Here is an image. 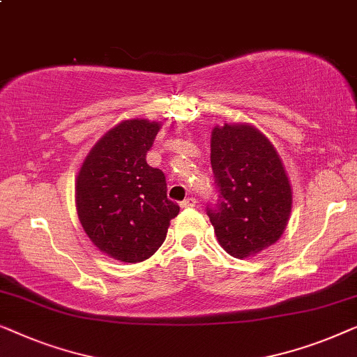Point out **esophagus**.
<instances>
[{
    "instance_id": "34e87169",
    "label": "esophagus",
    "mask_w": 357,
    "mask_h": 357,
    "mask_svg": "<svg viewBox=\"0 0 357 357\" xmlns=\"http://www.w3.org/2000/svg\"><path fill=\"white\" fill-rule=\"evenodd\" d=\"M195 204H197V200H195L194 197H188V199H184L183 202H181V207H183V208H192V207H195Z\"/></svg>"
}]
</instances>
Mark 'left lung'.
I'll list each match as a JSON object with an SVG mask.
<instances>
[{"label": "left lung", "instance_id": "left-lung-1", "mask_svg": "<svg viewBox=\"0 0 357 357\" xmlns=\"http://www.w3.org/2000/svg\"><path fill=\"white\" fill-rule=\"evenodd\" d=\"M210 162L218 202L207 210L222 248L248 259L277 243L293 205V189L277 149L248 123L215 126Z\"/></svg>", "mask_w": 357, "mask_h": 357}]
</instances>
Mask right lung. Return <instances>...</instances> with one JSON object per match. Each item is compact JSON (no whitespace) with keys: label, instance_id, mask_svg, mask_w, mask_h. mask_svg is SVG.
Segmentation results:
<instances>
[{"label":"right lung","instance_id":"right-lung-1","mask_svg":"<svg viewBox=\"0 0 357 357\" xmlns=\"http://www.w3.org/2000/svg\"><path fill=\"white\" fill-rule=\"evenodd\" d=\"M162 124L126 119L90 149L76 179L77 217L100 252L119 262L152 257L179 213L162 169L147 165Z\"/></svg>","mask_w":357,"mask_h":357}]
</instances>
